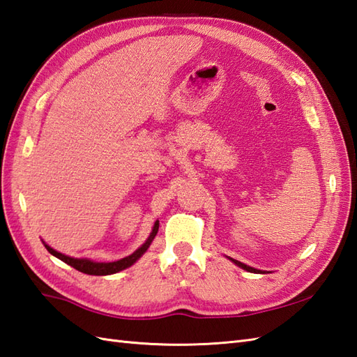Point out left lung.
<instances>
[{
  "mask_svg": "<svg viewBox=\"0 0 357 357\" xmlns=\"http://www.w3.org/2000/svg\"><path fill=\"white\" fill-rule=\"evenodd\" d=\"M231 262L234 264V265H238L239 268H242V269H245V271H250V273H256V274H259L260 273V269H256V268H251V266H248V265H245V264H242V262H239V260H234V259H230Z\"/></svg>",
  "mask_w": 357,
  "mask_h": 357,
  "instance_id": "8db88e82",
  "label": "left lung"
}]
</instances>
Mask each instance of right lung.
<instances>
[{
  "instance_id": "right-lung-1",
  "label": "right lung",
  "mask_w": 357,
  "mask_h": 357,
  "mask_svg": "<svg viewBox=\"0 0 357 357\" xmlns=\"http://www.w3.org/2000/svg\"><path fill=\"white\" fill-rule=\"evenodd\" d=\"M158 230H159V221H155L154 222V227H153V231L150 233L149 239H146L144 244L135 251L133 255H130V256H127L124 259H119V260H116V262H93V260H91V259L69 257V256H65L62 253H59V251H56L54 248H51L50 245L45 244V242H43V245H45V248L50 251L51 255L62 260V262L71 265L73 268L77 269V271L84 273V274H89V275H109V274H115V273L123 271V269H126L128 266H132L136 262V260L141 257L146 250H149V247L151 245L154 236H155V234H158Z\"/></svg>"
}]
</instances>
